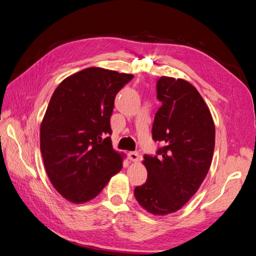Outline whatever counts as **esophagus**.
Returning a JSON list of instances; mask_svg holds the SVG:
<instances>
[{"mask_svg": "<svg viewBox=\"0 0 256 256\" xmlns=\"http://www.w3.org/2000/svg\"><path fill=\"white\" fill-rule=\"evenodd\" d=\"M128 158L130 159V161L138 162V160H140V154H138V152H128Z\"/></svg>", "mask_w": 256, "mask_h": 256, "instance_id": "1", "label": "esophagus"}]
</instances>
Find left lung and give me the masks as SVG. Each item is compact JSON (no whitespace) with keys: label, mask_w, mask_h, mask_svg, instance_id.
Masks as SVG:
<instances>
[{"label":"left lung","mask_w":256,"mask_h":256,"mask_svg":"<svg viewBox=\"0 0 256 256\" xmlns=\"http://www.w3.org/2000/svg\"><path fill=\"white\" fill-rule=\"evenodd\" d=\"M152 138L162 145L158 156L145 154L147 180L134 189L145 210L154 216L173 214L196 194L212 164L214 124L204 99L184 79L161 76Z\"/></svg>","instance_id":"1"}]
</instances>
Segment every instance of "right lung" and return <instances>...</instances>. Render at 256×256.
I'll return each mask as SVG.
<instances>
[{
    "instance_id": "right-lung-1",
    "label": "right lung",
    "mask_w": 256,
    "mask_h": 256,
    "mask_svg": "<svg viewBox=\"0 0 256 256\" xmlns=\"http://www.w3.org/2000/svg\"><path fill=\"white\" fill-rule=\"evenodd\" d=\"M132 78L90 67L54 90L40 125V152L51 184L69 202L96 198L122 170L124 154L113 150L110 118L116 94Z\"/></svg>"
}]
</instances>
